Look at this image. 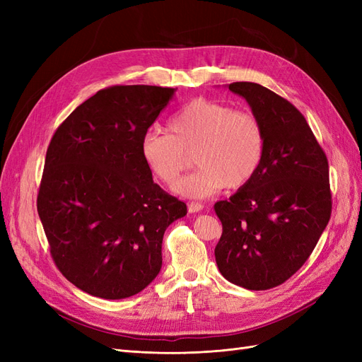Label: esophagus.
Masks as SVG:
<instances>
[{
    "label": "esophagus",
    "mask_w": 362,
    "mask_h": 362,
    "mask_svg": "<svg viewBox=\"0 0 362 362\" xmlns=\"http://www.w3.org/2000/svg\"><path fill=\"white\" fill-rule=\"evenodd\" d=\"M187 210H189V213H199L201 210H204V205L199 202H190L187 205Z\"/></svg>",
    "instance_id": "34e87169"
}]
</instances>
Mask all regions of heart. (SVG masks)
Here are the masks:
<instances>
[{
	"instance_id": "obj_1",
	"label": "heart",
	"mask_w": 362,
	"mask_h": 362,
	"mask_svg": "<svg viewBox=\"0 0 362 362\" xmlns=\"http://www.w3.org/2000/svg\"><path fill=\"white\" fill-rule=\"evenodd\" d=\"M169 130L151 128L141 137L140 152L149 170L163 184L175 185L194 152L198 170L182 178L175 192L204 199L225 185L240 189L255 177L264 158V129L255 115L205 98L175 113Z\"/></svg>"
}]
</instances>
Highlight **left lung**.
Returning a JSON list of instances; mask_svg holds the SVG:
<instances>
[{"instance_id": "obj_1", "label": "left lung", "mask_w": 362, "mask_h": 362, "mask_svg": "<svg viewBox=\"0 0 362 362\" xmlns=\"http://www.w3.org/2000/svg\"><path fill=\"white\" fill-rule=\"evenodd\" d=\"M264 129L257 175L214 211L222 237L214 249L225 279L247 290L281 286L308 259L331 218L329 166L302 113L257 83L228 84Z\"/></svg>"}]
</instances>
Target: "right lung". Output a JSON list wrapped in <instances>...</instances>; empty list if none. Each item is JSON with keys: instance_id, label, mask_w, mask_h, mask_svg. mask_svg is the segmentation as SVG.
<instances>
[{"instance_id": "1", "label": "right lung", "mask_w": 362, "mask_h": 362, "mask_svg": "<svg viewBox=\"0 0 362 362\" xmlns=\"http://www.w3.org/2000/svg\"><path fill=\"white\" fill-rule=\"evenodd\" d=\"M175 90L103 89L51 139L37 213L63 276L96 298L125 299L146 288L161 269L164 231L187 214L154 182L140 152Z\"/></svg>"}]
</instances>
